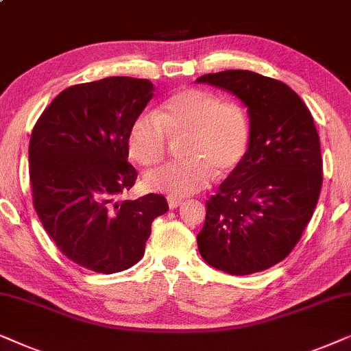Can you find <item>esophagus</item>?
<instances>
[{
	"label": "esophagus",
	"instance_id": "1",
	"mask_svg": "<svg viewBox=\"0 0 351 351\" xmlns=\"http://www.w3.org/2000/svg\"><path fill=\"white\" fill-rule=\"evenodd\" d=\"M167 200H168V207H170L171 210H175V208H178L181 204L184 202L183 199L181 197H173V195H168L167 197Z\"/></svg>",
	"mask_w": 351,
	"mask_h": 351
}]
</instances>
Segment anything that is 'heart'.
I'll return each mask as SVG.
<instances>
[{
	"instance_id": "b5f03b06",
	"label": "heart",
	"mask_w": 351,
	"mask_h": 351,
	"mask_svg": "<svg viewBox=\"0 0 351 351\" xmlns=\"http://www.w3.org/2000/svg\"><path fill=\"white\" fill-rule=\"evenodd\" d=\"M186 158L151 170L144 183L151 191L184 197L208 186L215 173L226 175L244 160L250 144V123L244 107L221 101L212 91L184 88L143 112L128 133L130 156L141 165L165 157L168 136H181Z\"/></svg>"
}]
</instances>
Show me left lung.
<instances>
[{
  "label": "left lung",
  "mask_w": 351,
  "mask_h": 351,
  "mask_svg": "<svg viewBox=\"0 0 351 351\" xmlns=\"http://www.w3.org/2000/svg\"><path fill=\"white\" fill-rule=\"evenodd\" d=\"M247 107L250 144L207 200L197 247L210 266L232 276L268 269L291 254L315 212L322 158L315 121L286 83L250 70L199 77Z\"/></svg>",
  "instance_id": "left-lung-1"
}]
</instances>
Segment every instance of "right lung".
<instances>
[{
  "label": "right lung",
  "mask_w": 351,
  "mask_h": 351,
  "mask_svg": "<svg viewBox=\"0 0 351 351\" xmlns=\"http://www.w3.org/2000/svg\"><path fill=\"white\" fill-rule=\"evenodd\" d=\"M154 90L149 80L132 77L69 86L32 132L36 215L69 260L96 273H119L138 263L152 221L168 210L160 194L117 200L138 178L128 162V133Z\"/></svg>",
  "instance_id": "add662e5"
}]
</instances>
